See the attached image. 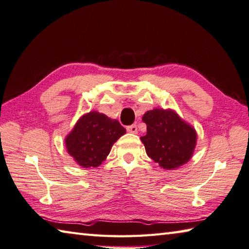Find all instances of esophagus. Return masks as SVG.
<instances>
[{
  "mask_svg": "<svg viewBox=\"0 0 249 249\" xmlns=\"http://www.w3.org/2000/svg\"><path fill=\"white\" fill-rule=\"evenodd\" d=\"M126 131L131 133V134H137V125L136 124H132V125H127L126 126Z\"/></svg>",
  "mask_w": 249,
  "mask_h": 249,
  "instance_id": "obj_1",
  "label": "esophagus"
}]
</instances>
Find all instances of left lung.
Instances as JSON below:
<instances>
[{
	"instance_id": "obj_1",
	"label": "left lung",
	"mask_w": 249,
	"mask_h": 249,
	"mask_svg": "<svg viewBox=\"0 0 249 249\" xmlns=\"http://www.w3.org/2000/svg\"><path fill=\"white\" fill-rule=\"evenodd\" d=\"M146 135L141 137L147 156L164 169H176L191 159L197 135L170 109H154L142 117Z\"/></svg>"
}]
</instances>
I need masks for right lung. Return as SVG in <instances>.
Instances as JSON below:
<instances>
[{
  "instance_id": "add662e5",
  "label": "right lung",
  "mask_w": 249,
  "mask_h": 249,
  "mask_svg": "<svg viewBox=\"0 0 249 249\" xmlns=\"http://www.w3.org/2000/svg\"><path fill=\"white\" fill-rule=\"evenodd\" d=\"M125 134L116 119L91 111L83 115L65 138L67 152L84 168L97 167L106 160L112 145Z\"/></svg>"
}]
</instances>
